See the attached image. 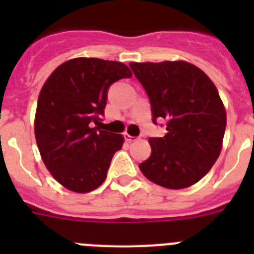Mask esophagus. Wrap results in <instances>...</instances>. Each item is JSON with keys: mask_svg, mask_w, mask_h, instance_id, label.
Here are the masks:
<instances>
[{"mask_svg": "<svg viewBox=\"0 0 254 254\" xmlns=\"http://www.w3.org/2000/svg\"><path fill=\"white\" fill-rule=\"evenodd\" d=\"M123 136H125V140L127 141V142H133V141L137 140V137H134V136H131V134L127 133V132H126V133L123 134Z\"/></svg>", "mask_w": 254, "mask_h": 254, "instance_id": "obj_1", "label": "esophagus"}]
</instances>
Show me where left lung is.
<instances>
[{
    "mask_svg": "<svg viewBox=\"0 0 254 254\" xmlns=\"http://www.w3.org/2000/svg\"><path fill=\"white\" fill-rule=\"evenodd\" d=\"M149 95L152 121H167L164 137L150 138L151 156L138 165L155 185L182 190L202 179L223 149L226 111L211 78L186 61L131 62Z\"/></svg>",
    "mask_w": 254,
    "mask_h": 254,
    "instance_id": "left-lung-1",
    "label": "left lung"
}]
</instances>
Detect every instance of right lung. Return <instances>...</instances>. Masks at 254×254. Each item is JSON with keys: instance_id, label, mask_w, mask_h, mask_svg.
<instances>
[{"instance_id": "1", "label": "right lung", "mask_w": 254, "mask_h": 254, "mask_svg": "<svg viewBox=\"0 0 254 254\" xmlns=\"http://www.w3.org/2000/svg\"><path fill=\"white\" fill-rule=\"evenodd\" d=\"M131 76L122 62L77 57L60 64L44 82L35 112V140L46 168L67 190L87 193L107 178L125 137L94 123L99 125L104 114L108 87Z\"/></svg>"}]
</instances>
